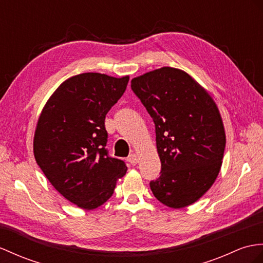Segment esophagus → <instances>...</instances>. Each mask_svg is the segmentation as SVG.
<instances>
[{
	"instance_id": "esophagus-1",
	"label": "esophagus",
	"mask_w": 263,
	"mask_h": 263,
	"mask_svg": "<svg viewBox=\"0 0 263 263\" xmlns=\"http://www.w3.org/2000/svg\"><path fill=\"white\" fill-rule=\"evenodd\" d=\"M128 162H129L132 165H136L138 162V158L137 155L135 153H132L129 154V156H128Z\"/></svg>"
}]
</instances>
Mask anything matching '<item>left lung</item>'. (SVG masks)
Returning <instances> with one entry per match:
<instances>
[{
  "label": "left lung",
  "mask_w": 263,
  "mask_h": 263,
  "mask_svg": "<svg viewBox=\"0 0 263 263\" xmlns=\"http://www.w3.org/2000/svg\"><path fill=\"white\" fill-rule=\"evenodd\" d=\"M132 89L155 124L161 176L154 196L172 209L191 205L215 182L226 132L213 98L183 70L163 67L132 80Z\"/></svg>",
  "instance_id": "left-lung-1"
}]
</instances>
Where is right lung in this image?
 I'll return each mask as SVG.
<instances>
[{"label":"right lung","instance_id":"add662e5","mask_svg":"<svg viewBox=\"0 0 263 263\" xmlns=\"http://www.w3.org/2000/svg\"><path fill=\"white\" fill-rule=\"evenodd\" d=\"M129 77L86 72L63 81L37 120L33 153L52 186L85 210L102 205L127 166L108 155L105 118Z\"/></svg>","mask_w":263,"mask_h":263}]
</instances>
